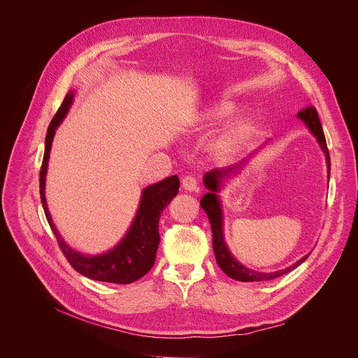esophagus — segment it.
<instances>
[{
	"instance_id": "obj_1",
	"label": "esophagus",
	"mask_w": 358,
	"mask_h": 358,
	"mask_svg": "<svg viewBox=\"0 0 358 358\" xmlns=\"http://www.w3.org/2000/svg\"><path fill=\"white\" fill-rule=\"evenodd\" d=\"M181 184L182 188L188 189V192H194V189H197V178L194 176H185L181 180Z\"/></svg>"
}]
</instances>
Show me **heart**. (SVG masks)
Instances as JSON below:
<instances>
[{"mask_svg":"<svg viewBox=\"0 0 358 358\" xmlns=\"http://www.w3.org/2000/svg\"><path fill=\"white\" fill-rule=\"evenodd\" d=\"M233 112H234L233 105L224 102V103L213 106L204 115V119L208 122H219L229 117ZM250 134H252V124L249 121L236 122L230 125L219 138L214 139L213 150L217 155L229 157L242 147V144L250 136Z\"/></svg>","mask_w":358,"mask_h":358,"instance_id":"obj_1","label":"heart"}]
</instances>
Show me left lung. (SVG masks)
Returning a JSON list of instances; mask_svg holds the SVG:
<instances>
[{
  "label": "left lung",
  "instance_id": "left-lung-1",
  "mask_svg": "<svg viewBox=\"0 0 358 358\" xmlns=\"http://www.w3.org/2000/svg\"><path fill=\"white\" fill-rule=\"evenodd\" d=\"M298 117L301 119V121L311 129V132L317 136L318 142L321 148L324 150L325 152V157H327V165H328V173L331 171V162H329V152H328V148H327V141H325V135H324V131H322V127H321V122H320V116H318V112L317 109L311 105V106H306L303 108L302 110L298 112ZM245 161H242L241 164L237 165H231V166H227V169H214L211 171H208L206 176H204V184L206 187L210 189L211 193H207L201 201H200V206L203 207V210L207 213L208 216V222H210V226H211V231H213V250H214V255H216V260L219 266L222 268V271L230 276L231 279H236V280H241V282H253V280H271V279H275V278H279L285 273H288L291 271H294L295 268H298L302 262H305V259L309 256L306 255L305 257H302L301 260H298L295 265L283 269V271H279V272H273V273H262V272H255L252 269H248L245 268L243 265H241L239 262H237L231 253L229 252V249L226 248V243L223 241V224H222V210H220V203H219V199L217 196L214 194L216 192H219V187L222 184V180L223 178H227L230 177L233 173H236V170L239 169V166L243 164Z\"/></svg>",
  "mask_w": 358,
  "mask_h": 358
}]
</instances>
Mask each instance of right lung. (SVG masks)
<instances>
[{
    "label": "right lung",
    "mask_w": 358,
    "mask_h": 358,
    "mask_svg": "<svg viewBox=\"0 0 358 358\" xmlns=\"http://www.w3.org/2000/svg\"><path fill=\"white\" fill-rule=\"evenodd\" d=\"M71 99H73V92H69L63 99V103L57 109L56 115L53 116L45 135V148L40 169V199L44 208L45 219L49 222L56 236L60 250L63 252L71 268L76 272L82 273L86 278L102 282L121 285L135 282L144 276L154 266L157 249L159 245L158 222L164 208L177 196L180 188V180L177 176H173L144 189L138 213L129 231L127 233L122 242L110 252L98 256H85L69 248L52 222V216L44 199V184L52 141L56 128L60 125L62 119L67 113Z\"/></svg>",
    "instance_id": "right-lung-1"
}]
</instances>
